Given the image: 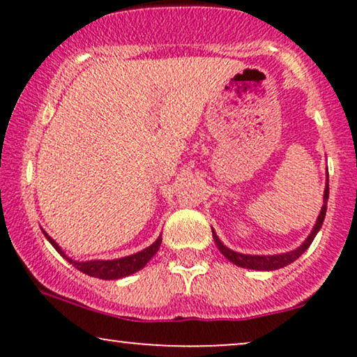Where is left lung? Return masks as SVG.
<instances>
[{
    "label": "left lung",
    "mask_w": 357,
    "mask_h": 357,
    "mask_svg": "<svg viewBox=\"0 0 357 357\" xmlns=\"http://www.w3.org/2000/svg\"><path fill=\"white\" fill-rule=\"evenodd\" d=\"M328 193H330V190H328V174H326V183H325V192H324V204H321L320 214H319V218H317L315 226L310 231L309 236H307L305 241L302 242L299 247L294 248V250L284 252V253H276V255H248V253L234 252L229 247L224 245V243L221 242V238L218 237V234L214 232V229L211 227L214 242H216L219 252H221L229 261H232L234 265H237L241 268H247V270H257V271L280 270V268H284L287 265H291L292 261H296L297 258H299L302 253H304L307 248L310 247V243L314 242L315 236L320 231L321 224H324V219H325V214H326V203H328Z\"/></svg>",
    "instance_id": "8db88e82"
}]
</instances>
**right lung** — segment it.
<instances>
[{
	"label": "right lung",
	"instance_id": "right-lung-1",
	"mask_svg": "<svg viewBox=\"0 0 357 357\" xmlns=\"http://www.w3.org/2000/svg\"><path fill=\"white\" fill-rule=\"evenodd\" d=\"M43 236L47 237V241L52 243L53 248L60 253V255L65 258L66 261H70L73 266L77 268V270L86 273L87 276L99 278V280H120V278L130 276L133 273L139 271L141 268L146 266L151 258H153L155 253H158L160 242H162V236L155 238L154 243H151L149 247H146L144 250L138 253H133V255L123 257V258H115V260H89V261H76L66 255L65 252L61 250V247L53 241V238L48 236L45 231H42Z\"/></svg>",
	"mask_w": 357,
	"mask_h": 357
}]
</instances>
